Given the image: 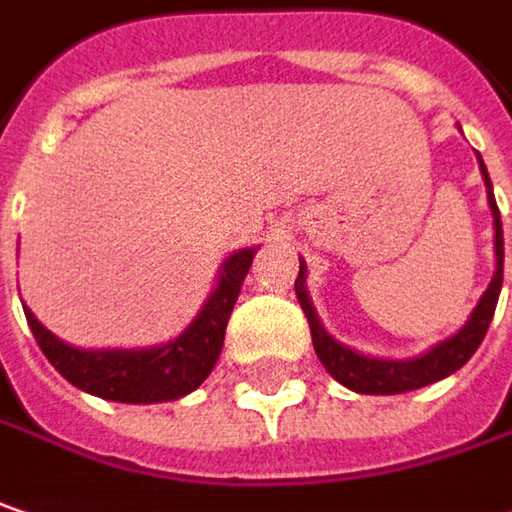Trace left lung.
I'll use <instances>...</instances> for the list:
<instances>
[{"mask_svg": "<svg viewBox=\"0 0 512 512\" xmlns=\"http://www.w3.org/2000/svg\"><path fill=\"white\" fill-rule=\"evenodd\" d=\"M481 162V156H478ZM481 173L484 182L490 188V208H493V220H496V275L487 286V292L481 295L475 313L469 316L461 333H455L452 339L440 342L432 347L426 356L408 359V362H388V359H371V356H359L350 347L339 345L336 339L327 336V330L321 327L316 310L307 298L304 289V263L298 266V278H295V295L301 301V310L310 321V333H313V347H316L321 365L327 368V374L333 376L336 382H342L350 391L359 394H403V391H414L423 385H432L443 376L455 374L458 368H464L469 362V356L478 350V345L487 336V327L493 321L498 304V292H501V281H504V234H501V214H498L496 196H493V182L487 176V167L481 162Z\"/></svg>", "mask_w": 512, "mask_h": 512, "instance_id": "8db88e82", "label": "left lung"}]
</instances>
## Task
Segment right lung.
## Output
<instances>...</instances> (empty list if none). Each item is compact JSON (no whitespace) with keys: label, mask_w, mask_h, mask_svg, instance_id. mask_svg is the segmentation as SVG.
Listing matches in <instances>:
<instances>
[{"label":"right lung","mask_w":512,"mask_h":512,"mask_svg":"<svg viewBox=\"0 0 512 512\" xmlns=\"http://www.w3.org/2000/svg\"><path fill=\"white\" fill-rule=\"evenodd\" d=\"M252 257L255 249H243L228 257L220 284L194 324L179 339L162 347L89 353L54 339L31 310H25V318L48 362L75 388L115 403H165L191 394L217 365L228 316L240 295L243 278L249 275Z\"/></svg>","instance_id":"1"}]
</instances>
